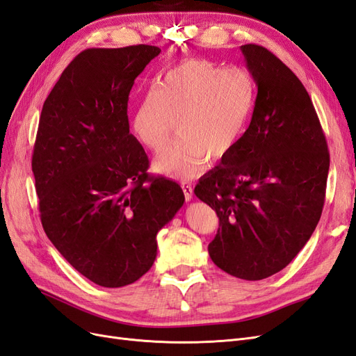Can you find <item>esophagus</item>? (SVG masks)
<instances>
[{
    "label": "esophagus",
    "instance_id": "1",
    "mask_svg": "<svg viewBox=\"0 0 356 356\" xmlns=\"http://www.w3.org/2000/svg\"><path fill=\"white\" fill-rule=\"evenodd\" d=\"M181 187H182V191H184L186 200H191L193 199V187H191V184H188V182H181Z\"/></svg>",
    "mask_w": 356,
    "mask_h": 356
}]
</instances>
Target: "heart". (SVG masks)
Wrapping results in <instances>:
<instances>
[{
    "instance_id": "b5f03b06",
    "label": "heart",
    "mask_w": 356,
    "mask_h": 356,
    "mask_svg": "<svg viewBox=\"0 0 356 356\" xmlns=\"http://www.w3.org/2000/svg\"><path fill=\"white\" fill-rule=\"evenodd\" d=\"M254 95V81L246 71L188 59L166 71L143 95L134 114V134L144 147L160 153L170 143L177 120L181 139L154 161V168L174 178H191L207 159L221 160L239 143Z\"/></svg>"
}]
</instances>
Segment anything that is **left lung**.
I'll return each instance as SVG.
<instances>
[{
  "instance_id": "left-lung-1",
  "label": "left lung",
  "mask_w": 356,
  "mask_h": 356,
  "mask_svg": "<svg viewBox=\"0 0 356 356\" xmlns=\"http://www.w3.org/2000/svg\"><path fill=\"white\" fill-rule=\"evenodd\" d=\"M241 50L258 88L251 123L195 193L220 220L208 246L212 261L232 276L260 281L293 261L315 232L330 153L297 75L263 46Z\"/></svg>"
}]
</instances>
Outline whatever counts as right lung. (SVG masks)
I'll return each instance as SVG.
<instances>
[{"label":"right lung","mask_w":356,"mask_h":356,"mask_svg":"<svg viewBox=\"0 0 356 356\" xmlns=\"http://www.w3.org/2000/svg\"><path fill=\"white\" fill-rule=\"evenodd\" d=\"M156 46L88 49L63 70L42 105L32 154L42 229L96 285L134 284L153 266L157 232L184 203L175 181L147 174L129 134L135 79Z\"/></svg>","instance_id":"right-lung-1"}]
</instances>
